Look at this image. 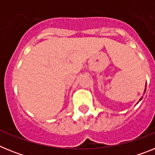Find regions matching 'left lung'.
<instances>
[{"mask_svg":"<svg viewBox=\"0 0 155 155\" xmlns=\"http://www.w3.org/2000/svg\"><path fill=\"white\" fill-rule=\"evenodd\" d=\"M145 91H146V86H145V89H144V91H143V93H145ZM142 98H143V97H142ZM142 98H140V101H141Z\"/></svg>","mask_w":155,"mask_h":155,"instance_id":"1","label":"left lung"}]
</instances>
